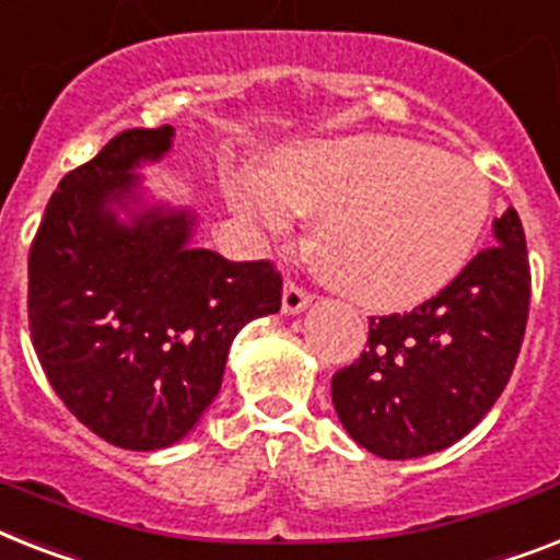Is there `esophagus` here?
<instances>
[{
    "mask_svg": "<svg viewBox=\"0 0 560 560\" xmlns=\"http://www.w3.org/2000/svg\"><path fill=\"white\" fill-rule=\"evenodd\" d=\"M313 302V295L307 290H302L295 281L284 284V293H281V313L284 316H299L302 311H307Z\"/></svg>",
    "mask_w": 560,
    "mask_h": 560,
    "instance_id": "34e87169",
    "label": "esophagus"
}]
</instances>
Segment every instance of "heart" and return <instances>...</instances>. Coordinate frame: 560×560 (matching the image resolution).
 <instances>
[{"label": "heart", "instance_id": "b5f03b06", "mask_svg": "<svg viewBox=\"0 0 560 560\" xmlns=\"http://www.w3.org/2000/svg\"><path fill=\"white\" fill-rule=\"evenodd\" d=\"M226 201L265 233L295 212L319 215L327 276L374 311L434 299L475 256L492 215V186L475 163L399 138H334L279 154L272 175L244 166Z\"/></svg>", "mask_w": 560, "mask_h": 560}]
</instances>
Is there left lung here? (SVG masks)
<instances>
[{
	"instance_id": "obj_1",
	"label": "left lung",
	"mask_w": 560,
	"mask_h": 560,
	"mask_svg": "<svg viewBox=\"0 0 560 560\" xmlns=\"http://www.w3.org/2000/svg\"><path fill=\"white\" fill-rule=\"evenodd\" d=\"M494 247L406 316L368 322V345L336 371L330 394L345 431L376 457L443 452L483 420L506 388L529 316V258L512 207Z\"/></svg>"
}]
</instances>
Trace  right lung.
<instances>
[{
    "label": "right lung",
    "mask_w": 560,
    "mask_h": 560,
    "mask_svg": "<svg viewBox=\"0 0 560 560\" xmlns=\"http://www.w3.org/2000/svg\"><path fill=\"white\" fill-rule=\"evenodd\" d=\"M172 138V126L129 129L68 172L28 258L48 383L85 429L129 452L184 440L218 397L241 327L281 307L270 261L195 247L192 209L149 195L140 170Z\"/></svg>",
    "instance_id": "1"
}]
</instances>
